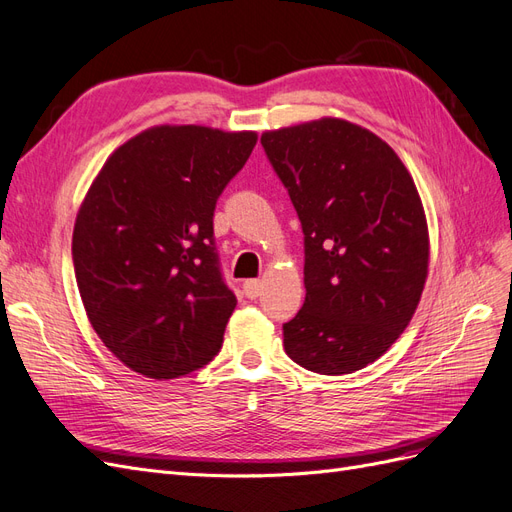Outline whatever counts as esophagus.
Masks as SVG:
<instances>
[{"label": "esophagus", "mask_w": 512, "mask_h": 512, "mask_svg": "<svg viewBox=\"0 0 512 512\" xmlns=\"http://www.w3.org/2000/svg\"><path fill=\"white\" fill-rule=\"evenodd\" d=\"M243 292L247 299H258L262 292V282L260 280H245L243 282Z\"/></svg>", "instance_id": "esophagus-1"}]
</instances>
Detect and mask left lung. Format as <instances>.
Segmentation results:
<instances>
[{
	"mask_svg": "<svg viewBox=\"0 0 512 512\" xmlns=\"http://www.w3.org/2000/svg\"><path fill=\"white\" fill-rule=\"evenodd\" d=\"M260 143L305 235V301L284 324V350L316 374H352L397 342L421 301V196L391 145L346 119L267 130Z\"/></svg>",
	"mask_w": 512,
	"mask_h": 512,
	"instance_id": "obj_1",
	"label": "left lung"
}]
</instances>
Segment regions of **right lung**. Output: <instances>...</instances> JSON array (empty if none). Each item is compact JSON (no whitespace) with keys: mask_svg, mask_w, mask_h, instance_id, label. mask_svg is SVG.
I'll return each mask as SVG.
<instances>
[{"mask_svg":"<svg viewBox=\"0 0 512 512\" xmlns=\"http://www.w3.org/2000/svg\"><path fill=\"white\" fill-rule=\"evenodd\" d=\"M252 130L153 126L119 145L76 213L72 258L91 327L136 374L170 380L222 348L237 297L222 282L213 209Z\"/></svg>","mask_w":512,"mask_h":512,"instance_id":"1","label":"right lung"}]
</instances>
